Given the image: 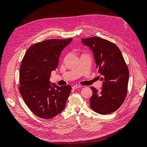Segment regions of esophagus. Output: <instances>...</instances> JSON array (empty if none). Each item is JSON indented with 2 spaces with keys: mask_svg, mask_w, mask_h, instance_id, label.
Instances as JSON below:
<instances>
[{
  "mask_svg": "<svg viewBox=\"0 0 147 147\" xmlns=\"http://www.w3.org/2000/svg\"><path fill=\"white\" fill-rule=\"evenodd\" d=\"M80 87H81V86L79 85V84H75V85H74L72 86V88L73 89H77V88H80Z\"/></svg>",
  "mask_w": 147,
  "mask_h": 147,
  "instance_id": "1",
  "label": "esophagus"
}]
</instances>
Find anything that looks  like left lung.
Returning <instances> with one entry per match:
<instances>
[{
    "instance_id": "8db88e82",
    "label": "left lung",
    "mask_w": 147,
    "mask_h": 147,
    "mask_svg": "<svg viewBox=\"0 0 147 147\" xmlns=\"http://www.w3.org/2000/svg\"><path fill=\"white\" fill-rule=\"evenodd\" d=\"M82 43L94 55L96 68L103 81L100 91L91 87L90 107L101 115L114 112L126 98L129 70L119 48L107 40L97 37L82 38Z\"/></svg>"
}]
</instances>
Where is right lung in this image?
<instances>
[{"instance_id": "add662e5", "label": "right lung", "mask_w": 147, "mask_h": 147, "mask_svg": "<svg viewBox=\"0 0 147 147\" xmlns=\"http://www.w3.org/2000/svg\"><path fill=\"white\" fill-rule=\"evenodd\" d=\"M72 38L49 39L30 46L20 69L19 91L34 114L50 119L63 111L72 88L50 84L52 71L58 66L59 57Z\"/></svg>"}]
</instances>
